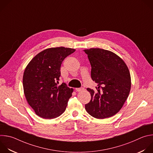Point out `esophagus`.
Instances as JSON below:
<instances>
[{
	"label": "esophagus",
	"instance_id": "1",
	"mask_svg": "<svg viewBox=\"0 0 153 153\" xmlns=\"http://www.w3.org/2000/svg\"><path fill=\"white\" fill-rule=\"evenodd\" d=\"M84 89V88H76V90L77 91H82V90H83Z\"/></svg>",
	"mask_w": 153,
	"mask_h": 153
}]
</instances>
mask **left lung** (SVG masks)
Wrapping results in <instances>:
<instances>
[{
  "instance_id": "left-lung-1",
  "label": "left lung",
  "mask_w": 153,
  "mask_h": 153,
  "mask_svg": "<svg viewBox=\"0 0 153 153\" xmlns=\"http://www.w3.org/2000/svg\"><path fill=\"white\" fill-rule=\"evenodd\" d=\"M91 65V76L97 90L86 89L91 98L85 109L92 117L104 119L117 114L131 88V77L124 61L111 51L99 48L84 50Z\"/></svg>"
}]
</instances>
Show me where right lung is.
I'll list each match as a JSON object with an SVG mask.
<instances>
[{"instance_id": "obj_1", "label": "right lung", "mask_w": 153, "mask_h": 153, "mask_svg": "<svg viewBox=\"0 0 153 153\" xmlns=\"http://www.w3.org/2000/svg\"><path fill=\"white\" fill-rule=\"evenodd\" d=\"M75 51L64 47L47 48L37 54L26 67L23 77L24 93L38 116L53 119L65 111L73 89L65 83L58 84L62 61Z\"/></svg>"}]
</instances>
